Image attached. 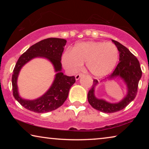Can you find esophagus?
<instances>
[{"mask_svg":"<svg viewBox=\"0 0 149 149\" xmlns=\"http://www.w3.org/2000/svg\"><path fill=\"white\" fill-rule=\"evenodd\" d=\"M82 75H83L82 73H79V74H76V76H75V79H76V80H78V79H79V78H80Z\"/></svg>","mask_w":149,"mask_h":149,"instance_id":"34e87169","label":"esophagus"}]
</instances>
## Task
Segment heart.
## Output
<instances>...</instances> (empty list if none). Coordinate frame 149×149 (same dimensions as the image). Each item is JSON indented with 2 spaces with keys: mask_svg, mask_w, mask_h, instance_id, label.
Instances as JSON below:
<instances>
[{
  "mask_svg": "<svg viewBox=\"0 0 149 149\" xmlns=\"http://www.w3.org/2000/svg\"><path fill=\"white\" fill-rule=\"evenodd\" d=\"M119 52L115 45L104 42H84L75 45L72 51H67L62 56L65 68L70 72H76L87 62L91 74L96 77L105 76L117 64Z\"/></svg>",
  "mask_w": 149,
  "mask_h": 149,
  "instance_id": "1",
  "label": "heart"
}]
</instances>
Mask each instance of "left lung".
Instances as JSON below:
<instances>
[{"instance_id": "8db88e82", "label": "left lung", "mask_w": 149, "mask_h": 149, "mask_svg": "<svg viewBox=\"0 0 149 149\" xmlns=\"http://www.w3.org/2000/svg\"><path fill=\"white\" fill-rule=\"evenodd\" d=\"M119 52V61L115 70L108 79L120 77L125 81L128 88L127 95L119 103H109L103 100L97 99L94 95V87L98 83L93 79V83L87 94L89 103L93 109L107 113H115L125 108L135 98L138 92V83L142 77V70L139 61L127 47L120 42L113 40Z\"/></svg>"}]
</instances>
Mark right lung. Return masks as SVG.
Returning <instances> with one entry per match:
<instances>
[{
	"instance_id": "right-lung-1",
	"label": "right lung",
	"mask_w": 149,
	"mask_h": 149,
	"mask_svg": "<svg viewBox=\"0 0 149 149\" xmlns=\"http://www.w3.org/2000/svg\"><path fill=\"white\" fill-rule=\"evenodd\" d=\"M66 43V40L63 38H46L32 45L18 59L12 74L13 95L16 100L25 109L34 113H47L57 109L66 101L71 86L76 81L74 76H66L61 72V58ZM36 56L47 58L54 65L55 70L58 73L52 87L42 97L34 101H26L19 96L17 79L21 67Z\"/></svg>"
}]
</instances>
